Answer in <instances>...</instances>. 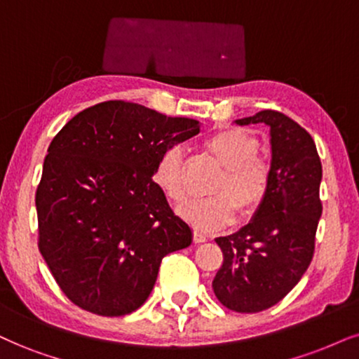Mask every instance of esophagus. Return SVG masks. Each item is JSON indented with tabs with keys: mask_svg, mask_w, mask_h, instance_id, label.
Segmentation results:
<instances>
[{
	"mask_svg": "<svg viewBox=\"0 0 359 359\" xmlns=\"http://www.w3.org/2000/svg\"><path fill=\"white\" fill-rule=\"evenodd\" d=\"M193 240H194V243H205L208 240V236L203 231H198V229H194Z\"/></svg>",
	"mask_w": 359,
	"mask_h": 359,
	"instance_id": "34e87169",
	"label": "esophagus"
}]
</instances>
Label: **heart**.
<instances>
[{
  "label": "heart",
  "instance_id": "obj_1",
  "mask_svg": "<svg viewBox=\"0 0 359 359\" xmlns=\"http://www.w3.org/2000/svg\"><path fill=\"white\" fill-rule=\"evenodd\" d=\"M203 148L213 156L223 172L215 181V194L189 201L180 215L203 231H213L231 223L236 210L251 213L266 196L271 181V163L258 153V140L241 128H221L203 141ZM153 181L172 205L181 206L189 198L184 178L183 151L168 146L153 166Z\"/></svg>",
  "mask_w": 359,
  "mask_h": 359
}]
</instances>
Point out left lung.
Wrapping results in <instances>:
<instances>
[{
	"label": "left lung",
	"instance_id": "8db88e82",
	"mask_svg": "<svg viewBox=\"0 0 359 359\" xmlns=\"http://www.w3.org/2000/svg\"><path fill=\"white\" fill-rule=\"evenodd\" d=\"M236 123L269 126L271 181L251 223L216 238L223 264L213 291L228 309L258 313L280 303L311 263L323 170L311 135L286 114L263 109Z\"/></svg>",
	"mask_w": 359,
	"mask_h": 359
}]
</instances>
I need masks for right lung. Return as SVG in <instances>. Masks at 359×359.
<instances>
[{"mask_svg":"<svg viewBox=\"0 0 359 359\" xmlns=\"http://www.w3.org/2000/svg\"><path fill=\"white\" fill-rule=\"evenodd\" d=\"M198 133L196 119L114 100L83 109L53 138L36 189L38 248L76 306L130 315L148 299L161 259L191 245L153 166Z\"/></svg>","mask_w":359,"mask_h":359,"instance_id":"1","label":"right lung"}]
</instances>
